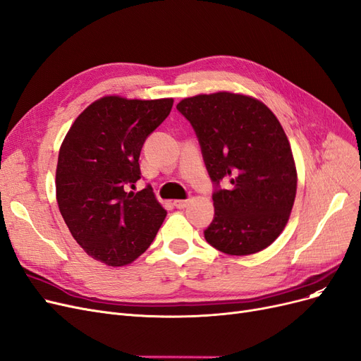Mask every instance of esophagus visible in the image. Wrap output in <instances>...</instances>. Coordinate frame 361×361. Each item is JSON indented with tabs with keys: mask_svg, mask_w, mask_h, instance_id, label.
<instances>
[{
	"mask_svg": "<svg viewBox=\"0 0 361 361\" xmlns=\"http://www.w3.org/2000/svg\"><path fill=\"white\" fill-rule=\"evenodd\" d=\"M189 204H190L189 200H177V201H173V205H176L177 208H185Z\"/></svg>",
	"mask_w": 361,
	"mask_h": 361,
	"instance_id": "obj_1",
	"label": "esophagus"
}]
</instances>
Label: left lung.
Here are the masks:
<instances>
[{"label": "left lung", "instance_id": "8db88e82", "mask_svg": "<svg viewBox=\"0 0 361 361\" xmlns=\"http://www.w3.org/2000/svg\"><path fill=\"white\" fill-rule=\"evenodd\" d=\"M177 109L192 124L214 184L207 243L237 257L269 247L297 192L293 151L276 115L257 99L226 91L188 97Z\"/></svg>", "mask_w": 361, "mask_h": 361}]
</instances>
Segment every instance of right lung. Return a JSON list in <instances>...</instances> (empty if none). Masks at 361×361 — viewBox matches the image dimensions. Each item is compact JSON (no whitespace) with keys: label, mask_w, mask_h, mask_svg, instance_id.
Masks as SVG:
<instances>
[{"label":"right lung","mask_w":361,"mask_h":361,"mask_svg":"<svg viewBox=\"0 0 361 361\" xmlns=\"http://www.w3.org/2000/svg\"><path fill=\"white\" fill-rule=\"evenodd\" d=\"M172 99L108 96L91 103L67 132L58 154L56 202L76 243L109 267L133 262L166 217L151 185L126 192L141 178L145 139L168 117Z\"/></svg>","instance_id":"obj_1"}]
</instances>
